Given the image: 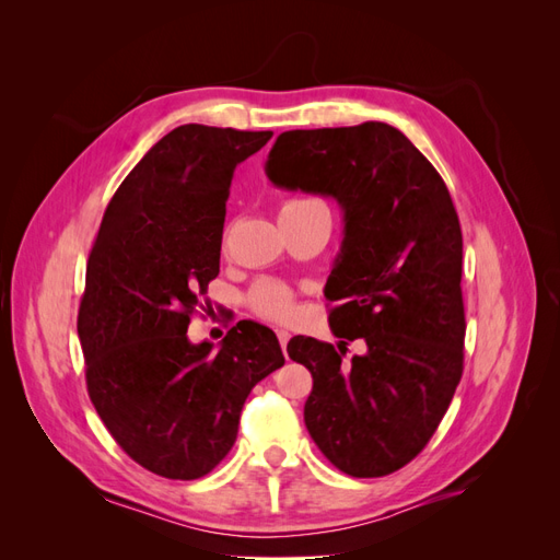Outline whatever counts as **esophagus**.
Returning <instances> with one entry per match:
<instances>
[{
	"label": "esophagus",
	"mask_w": 560,
	"mask_h": 560,
	"mask_svg": "<svg viewBox=\"0 0 560 560\" xmlns=\"http://www.w3.org/2000/svg\"><path fill=\"white\" fill-rule=\"evenodd\" d=\"M290 338H292L290 331H287V329H278V341H280V346H282L284 352H287V343H290Z\"/></svg>",
	"instance_id": "obj_1"
}]
</instances>
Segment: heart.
<instances>
[{"label":"heart","mask_w":560,"mask_h":560,"mask_svg":"<svg viewBox=\"0 0 560 560\" xmlns=\"http://www.w3.org/2000/svg\"><path fill=\"white\" fill-rule=\"evenodd\" d=\"M313 206H322L319 200L313 198H290L284 200L280 206V217L284 214H296L308 210ZM252 306L259 315L268 317V319H276V322H287L294 317V294L290 287H284L280 282H261L257 284V290L252 292Z\"/></svg>","instance_id":"1"}]
</instances>
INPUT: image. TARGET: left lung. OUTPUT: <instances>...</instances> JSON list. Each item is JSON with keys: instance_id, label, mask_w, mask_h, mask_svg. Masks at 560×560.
<instances>
[{"instance_id": "obj_1", "label": "left lung", "mask_w": 560, "mask_h": 560, "mask_svg": "<svg viewBox=\"0 0 560 560\" xmlns=\"http://www.w3.org/2000/svg\"><path fill=\"white\" fill-rule=\"evenodd\" d=\"M266 175L343 210L325 287L329 325L368 350L343 363L342 346L296 336L287 352L313 374L303 420L317 448L350 477H385L425 448L463 376V233L451 194L411 140L381 121L287 130Z\"/></svg>"}]
</instances>
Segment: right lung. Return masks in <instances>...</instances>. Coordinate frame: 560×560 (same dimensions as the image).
I'll list each match as a JSON object with an SVG mask.
<instances>
[{
    "label": "right lung",
    "mask_w": 560,
    "mask_h": 560,
    "mask_svg": "<svg viewBox=\"0 0 560 560\" xmlns=\"http://www.w3.org/2000/svg\"><path fill=\"white\" fill-rule=\"evenodd\" d=\"M270 138L171 130L118 186L91 249L77 322L89 395L116 444L165 479H200L222 463L252 387L284 364L259 322H238L219 348L186 336L219 276L235 165Z\"/></svg>",
    "instance_id": "obj_1"
}]
</instances>
